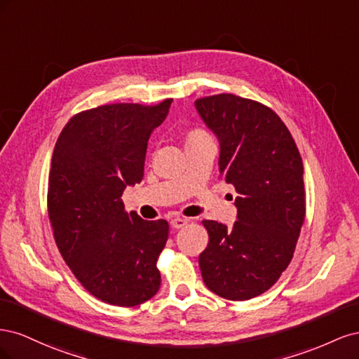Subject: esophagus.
Returning <instances> with one entry per match:
<instances>
[{
  "label": "esophagus",
  "instance_id": "esophagus-1",
  "mask_svg": "<svg viewBox=\"0 0 359 359\" xmlns=\"http://www.w3.org/2000/svg\"><path fill=\"white\" fill-rule=\"evenodd\" d=\"M189 220L187 219H181V217H175V219L170 220V226L173 227V229H181V227L187 226Z\"/></svg>",
  "mask_w": 359,
  "mask_h": 359
}]
</instances>
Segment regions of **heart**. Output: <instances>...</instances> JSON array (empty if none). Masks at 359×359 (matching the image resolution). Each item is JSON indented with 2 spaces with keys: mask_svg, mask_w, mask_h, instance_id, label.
I'll return each mask as SVG.
<instances>
[{
  "mask_svg": "<svg viewBox=\"0 0 359 359\" xmlns=\"http://www.w3.org/2000/svg\"><path fill=\"white\" fill-rule=\"evenodd\" d=\"M199 135H205V133L201 132V130H193V132L189 133V137H190V136H199Z\"/></svg>",
  "mask_w": 359,
  "mask_h": 359,
  "instance_id": "heart-1",
  "label": "heart"
}]
</instances>
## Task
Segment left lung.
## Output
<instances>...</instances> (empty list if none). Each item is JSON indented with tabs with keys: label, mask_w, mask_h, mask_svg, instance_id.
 <instances>
[{
	"label": "left lung",
	"mask_w": 359,
	"mask_h": 359,
	"mask_svg": "<svg viewBox=\"0 0 359 359\" xmlns=\"http://www.w3.org/2000/svg\"><path fill=\"white\" fill-rule=\"evenodd\" d=\"M194 104L220 140V178L240 194L232 229L202 222L210 236L199 256L202 278L215 295L247 301L276 285L293 257L306 219L302 158L271 107L235 94Z\"/></svg>",
	"instance_id": "1"
}]
</instances>
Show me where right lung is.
Masks as SVG:
<instances>
[{"mask_svg": "<svg viewBox=\"0 0 359 359\" xmlns=\"http://www.w3.org/2000/svg\"><path fill=\"white\" fill-rule=\"evenodd\" d=\"M170 103L82 111L69 119L53 148L48 187L53 238L79 283L112 306H139L160 287L157 259L169 224L126 212L121 196L142 181L148 139Z\"/></svg>", "mask_w": 359, "mask_h": 359, "instance_id": "right-lung-1", "label": "right lung"}]
</instances>
